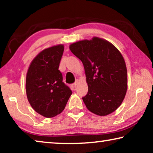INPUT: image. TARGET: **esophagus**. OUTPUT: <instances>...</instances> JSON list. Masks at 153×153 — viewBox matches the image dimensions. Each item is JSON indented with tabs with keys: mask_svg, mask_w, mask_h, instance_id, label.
I'll use <instances>...</instances> for the list:
<instances>
[{
	"mask_svg": "<svg viewBox=\"0 0 153 153\" xmlns=\"http://www.w3.org/2000/svg\"><path fill=\"white\" fill-rule=\"evenodd\" d=\"M77 84H78V80H76V82H75L74 84H72L71 85V88L73 89V90H74L75 89V88L76 87V86L77 85Z\"/></svg>",
	"mask_w": 153,
	"mask_h": 153,
	"instance_id": "34e87169",
	"label": "esophagus"
}]
</instances>
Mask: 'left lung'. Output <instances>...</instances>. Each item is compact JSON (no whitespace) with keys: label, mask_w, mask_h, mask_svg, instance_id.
Wrapping results in <instances>:
<instances>
[{"label":"left lung","mask_w":153,"mask_h":153,"mask_svg":"<svg viewBox=\"0 0 153 153\" xmlns=\"http://www.w3.org/2000/svg\"><path fill=\"white\" fill-rule=\"evenodd\" d=\"M69 48L84 65L88 91L82 99L88 109L100 116L115 111L128 88L126 65L120 52L97 37L72 44Z\"/></svg>","instance_id":"8db88e82"}]
</instances>
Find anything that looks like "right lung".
I'll return each mask as SVG.
<instances>
[{"label": "right lung", "mask_w": 153, "mask_h": 153, "mask_svg": "<svg viewBox=\"0 0 153 153\" xmlns=\"http://www.w3.org/2000/svg\"><path fill=\"white\" fill-rule=\"evenodd\" d=\"M63 51V45L42 51L31 63L27 73L28 101L34 111L46 117L60 114L72 94L59 70Z\"/></svg>", "instance_id": "add662e5"}]
</instances>
